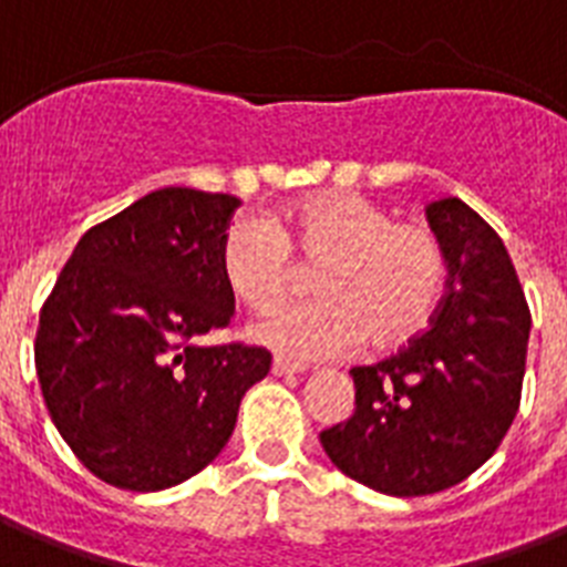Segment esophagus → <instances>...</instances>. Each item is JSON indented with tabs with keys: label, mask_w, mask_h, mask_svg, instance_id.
I'll list each match as a JSON object with an SVG mask.
<instances>
[{
	"label": "esophagus",
	"mask_w": 567,
	"mask_h": 567,
	"mask_svg": "<svg viewBox=\"0 0 567 567\" xmlns=\"http://www.w3.org/2000/svg\"><path fill=\"white\" fill-rule=\"evenodd\" d=\"M270 372H274V375H297V372H302V367L293 361H285V358H276Z\"/></svg>",
	"instance_id": "1"
}]
</instances>
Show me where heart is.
I'll return each instance as SVG.
<instances>
[{"label": "heart", "mask_w": 567, "mask_h": 567, "mask_svg": "<svg viewBox=\"0 0 567 567\" xmlns=\"http://www.w3.org/2000/svg\"><path fill=\"white\" fill-rule=\"evenodd\" d=\"M291 251L320 265V299L276 308L252 323L250 338L293 361L338 358L367 338L375 349L408 343L434 317L445 285L431 229L349 192L306 197L270 224L233 220L220 238V279L241 306L274 308L297 285Z\"/></svg>", "instance_id": "obj_1"}]
</instances>
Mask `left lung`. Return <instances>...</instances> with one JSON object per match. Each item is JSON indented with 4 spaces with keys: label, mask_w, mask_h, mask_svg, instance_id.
<instances>
[{
    "label": "left lung",
    "mask_w": 567,
    "mask_h": 567,
    "mask_svg": "<svg viewBox=\"0 0 567 567\" xmlns=\"http://www.w3.org/2000/svg\"><path fill=\"white\" fill-rule=\"evenodd\" d=\"M449 261L431 329L349 370L355 411L320 434L352 481L395 498L457 486L507 436L522 402L530 308L498 233L460 197L427 206Z\"/></svg>",
    "instance_id": "left-lung-1"
}]
</instances>
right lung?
Returning <instances> with one entry per match:
<instances>
[{"instance_id":"add662e5","label":"right lung","mask_w":567,"mask_h":567,"mask_svg":"<svg viewBox=\"0 0 567 567\" xmlns=\"http://www.w3.org/2000/svg\"><path fill=\"white\" fill-rule=\"evenodd\" d=\"M238 197L159 188L92 227L37 329L45 408L110 486L159 492L195 477L236 431L268 349L200 347L233 317L218 250Z\"/></svg>"}]
</instances>
